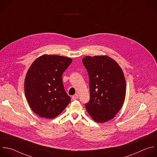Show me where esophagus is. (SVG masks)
Listing matches in <instances>:
<instances>
[{"label": "esophagus", "instance_id": "obj_1", "mask_svg": "<svg viewBox=\"0 0 157 157\" xmlns=\"http://www.w3.org/2000/svg\"><path fill=\"white\" fill-rule=\"evenodd\" d=\"M78 97H79V95H78V94H75V95H73L71 98H72V99H73V100H76V99L78 98Z\"/></svg>", "mask_w": 157, "mask_h": 157}]
</instances>
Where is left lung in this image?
Listing matches in <instances>:
<instances>
[{
    "label": "left lung",
    "mask_w": 157,
    "mask_h": 157,
    "mask_svg": "<svg viewBox=\"0 0 157 157\" xmlns=\"http://www.w3.org/2000/svg\"><path fill=\"white\" fill-rule=\"evenodd\" d=\"M82 63L87 71L90 100L87 112L97 123L113 119L122 107L126 95V80L118 64L107 56H87Z\"/></svg>",
    "instance_id": "8db88e82"
}]
</instances>
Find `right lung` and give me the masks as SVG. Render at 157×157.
I'll use <instances>...</instances> for the list:
<instances>
[{"mask_svg":"<svg viewBox=\"0 0 157 157\" xmlns=\"http://www.w3.org/2000/svg\"><path fill=\"white\" fill-rule=\"evenodd\" d=\"M72 59L44 55L29 68L25 81V93L29 105L38 116L52 119L59 115L71 101L65 90L62 75Z\"/></svg>","mask_w":157,"mask_h":157,"instance_id":"add662e5","label":"right lung"}]
</instances>
